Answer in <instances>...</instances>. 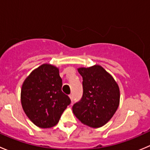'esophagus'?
I'll use <instances>...</instances> for the list:
<instances>
[{
    "label": "esophagus",
    "instance_id": "1",
    "mask_svg": "<svg viewBox=\"0 0 150 150\" xmlns=\"http://www.w3.org/2000/svg\"><path fill=\"white\" fill-rule=\"evenodd\" d=\"M69 99H71V100H73V94H70V95H69Z\"/></svg>",
    "mask_w": 150,
    "mask_h": 150
}]
</instances>
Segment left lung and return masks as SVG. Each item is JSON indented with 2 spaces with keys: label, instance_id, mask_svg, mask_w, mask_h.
Instances as JSON below:
<instances>
[{
  "label": "left lung",
  "instance_id": "8db88e82",
  "mask_svg": "<svg viewBox=\"0 0 150 150\" xmlns=\"http://www.w3.org/2000/svg\"><path fill=\"white\" fill-rule=\"evenodd\" d=\"M83 77L82 99L72 107L83 124L100 128L112 117L120 104V88L113 77L102 66L78 68Z\"/></svg>",
  "mask_w": 150,
  "mask_h": 150
}]
</instances>
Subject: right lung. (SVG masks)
Returning a JSON list of instances; mask_svg holds the SVG:
<instances>
[{"label": "right lung", "mask_w": 150, "mask_h": 150, "mask_svg": "<svg viewBox=\"0 0 150 150\" xmlns=\"http://www.w3.org/2000/svg\"><path fill=\"white\" fill-rule=\"evenodd\" d=\"M62 80L56 66L43 64L32 71L22 84L21 103L36 126L51 128L58 123L70 99L62 91Z\"/></svg>", "instance_id": "add662e5"}]
</instances>
